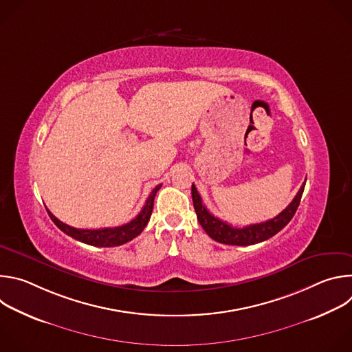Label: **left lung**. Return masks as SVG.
Returning <instances> with one entry per match:
<instances>
[{"label": "left lung", "mask_w": 352, "mask_h": 352, "mask_svg": "<svg viewBox=\"0 0 352 352\" xmlns=\"http://www.w3.org/2000/svg\"><path fill=\"white\" fill-rule=\"evenodd\" d=\"M305 182H307V179H305ZM305 182L302 184V186L299 188L298 193L292 199V202L278 216H276L272 220H267V221H263L259 224H250V226H246L242 228L232 227L231 224L210 214L202 202V197H200V195L197 193L196 186L192 184L193 208H195V212H196L200 226L204 227V230L212 239H214L220 243H226V245H239V246L254 245V243L263 242V241L272 238L291 221V219L294 217V214L299 206L300 197H302Z\"/></svg>", "instance_id": "8db88e82"}]
</instances>
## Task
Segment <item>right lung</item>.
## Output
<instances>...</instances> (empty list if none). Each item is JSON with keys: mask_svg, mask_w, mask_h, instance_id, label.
<instances>
[{"mask_svg": "<svg viewBox=\"0 0 352 352\" xmlns=\"http://www.w3.org/2000/svg\"><path fill=\"white\" fill-rule=\"evenodd\" d=\"M162 188V185H157L150 196L146 200V205L140 210V213L131 220L129 223L120 226V227H113V228H98V230H82V228H75L71 227L63 221H60L52 212L47 210L50 219L53 220V223L67 235L72 236L76 241H80L87 245L93 246H102V248H110V246H120L128 241H132L135 236H138L146 224L150 220V216H152L153 212V202H155V196L157 190Z\"/></svg>", "mask_w": 352, "mask_h": 352, "instance_id": "1", "label": "right lung"}]
</instances>
